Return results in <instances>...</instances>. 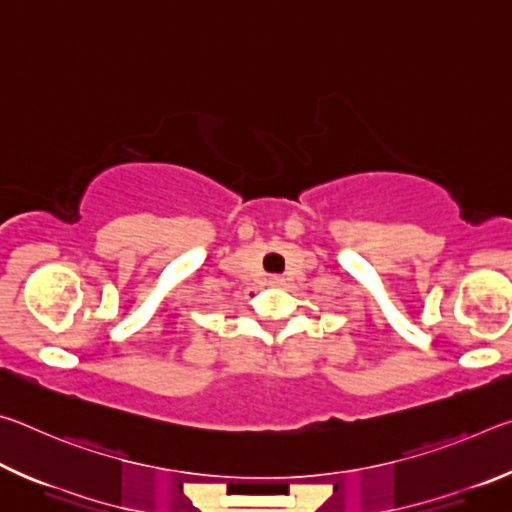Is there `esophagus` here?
Returning <instances> with one entry per match:
<instances>
[{
	"label": "esophagus",
	"instance_id": "obj_1",
	"mask_svg": "<svg viewBox=\"0 0 512 512\" xmlns=\"http://www.w3.org/2000/svg\"><path fill=\"white\" fill-rule=\"evenodd\" d=\"M268 284H271V287H282L284 277L282 275H271V277H268Z\"/></svg>",
	"mask_w": 512,
	"mask_h": 512
}]
</instances>
